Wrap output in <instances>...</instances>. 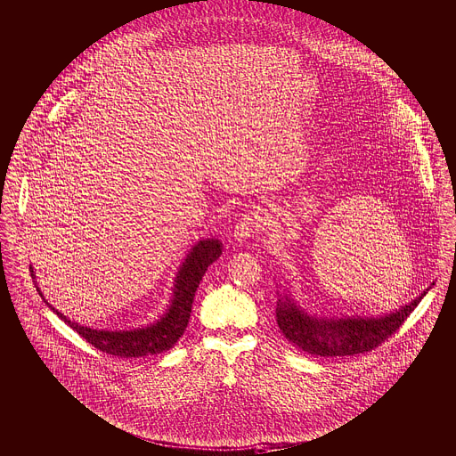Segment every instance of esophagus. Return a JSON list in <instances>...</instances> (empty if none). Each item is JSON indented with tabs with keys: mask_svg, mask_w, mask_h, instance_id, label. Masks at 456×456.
Listing matches in <instances>:
<instances>
[{
	"mask_svg": "<svg viewBox=\"0 0 456 456\" xmlns=\"http://www.w3.org/2000/svg\"><path fill=\"white\" fill-rule=\"evenodd\" d=\"M261 229V222L252 216V215H245L243 218L238 220V224L234 225V231H232V240L236 243H243L247 240H250L257 231Z\"/></svg>",
	"mask_w": 456,
	"mask_h": 456,
	"instance_id": "1",
	"label": "esophagus"
}]
</instances>
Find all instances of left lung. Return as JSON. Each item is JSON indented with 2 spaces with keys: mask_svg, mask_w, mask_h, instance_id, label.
I'll return each instance as SVG.
<instances>
[{
  "mask_svg": "<svg viewBox=\"0 0 456 456\" xmlns=\"http://www.w3.org/2000/svg\"><path fill=\"white\" fill-rule=\"evenodd\" d=\"M435 282H431L433 286ZM426 288L408 305L383 315H340L326 317L306 312L293 298L289 289L277 291L275 321L288 342L315 356H351L372 351L390 335H394L406 317L417 308L422 297L431 289ZM281 288V282L277 284Z\"/></svg>",
  "mask_w": 456,
  "mask_h": 456,
  "instance_id": "1",
  "label": "left lung"
}]
</instances>
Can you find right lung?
I'll return each mask as SVG.
<instances>
[{"mask_svg": "<svg viewBox=\"0 0 456 456\" xmlns=\"http://www.w3.org/2000/svg\"><path fill=\"white\" fill-rule=\"evenodd\" d=\"M222 248L224 245L218 238L199 240L190 248V252L186 254L184 261L177 270L174 288H172V298L165 314L159 315V319L154 322L141 328H132V330H94V328L82 326L75 321H69L64 314L55 310L45 298L37 281L34 282L39 295L46 302V306L91 346H94L102 353H107L118 358H144V356L159 354L172 349L177 344V340L184 335L190 322V315H191L195 291L208 266L220 257ZM30 272H32V279H36V272L32 265H30Z\"/></svg>", "mask_w": 456, "mask_h": 456, "instance_id": "right-lung-1", "label": "right lung"}]
</instances>
